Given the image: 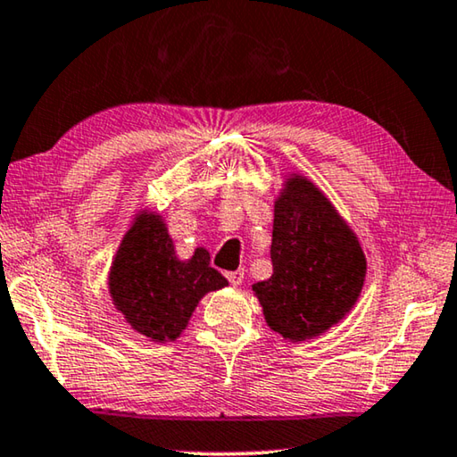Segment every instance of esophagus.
<instances>
[{
  "instance_id": "1",
  "label": "esophagus",
  "mask_w": 457,
  "mask_h": 457,
  "mask_svg": "<svg viewBox=\"0 0 457 457\" xmlns=\"http://www.w3.org/2000/svg\"><path fill=\"white\" fill-rule=\"evenodd\" d=\"M226 277H228V281H229L231 285H242V281H244V270L237 269V270L226 272Z\"/></svg>"
}]
</instances>
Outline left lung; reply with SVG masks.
I'll list each match as a JSON object with an SVG mask.
<instances>
[{
    "label": "left lung",
    "instance_id": "8db88e82",
    "mask_svg": "<svg viewBox=\"0 0 457 457\" xmlns=\"http://www.w3.org/2000/svg\"><path fill=\"white\" fill-rule=\"evenodd\" d=\"M270 261V278L252 285V291L270 328L295 343L343 320L365 281L355 234L328 199L297 176L275 203Z\"/></svg>",
    "mask_w": 457,
    "mask_h": 457
}]
</instances>
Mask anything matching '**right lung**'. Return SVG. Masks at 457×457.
<instances>
[{"instance_id": "right-lung-1", "label": "right lung", "mask_w": 457, "mask_h": 457, "mask_svg": "<svg viewBox=\"0 0 457 457\" xmlns=\"http://www.w3.org/2000/svg\"><path fill=\"white\" fill-rule=\"evenodd\" d=\"M207 250L179 261L172 237L158 215L143 213L122 240L111 270L112 302L135 330L147 338L174 340L209 291L228 278L211 267Z\"/></svg>"}]
</instances>
